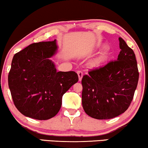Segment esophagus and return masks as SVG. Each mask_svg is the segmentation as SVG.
Returning a JSON list of instances; mask_svg holds the SVG:
<instances>
[{
	"label": "esophagus",
	"instance_id": "obj_1",
	"mask_svg": "<svg viewBox=\"0 0 148 148\" xmlns=\"http://www.w3.org/2000/svg\"><path fill=\"white\" fill-rule=\"evenodd\" d=\"M77 73L78 77H79V81H81V79L83 77V73L81 72V71H77Z\"/></svg>",
	"mask_w": 148,
	"mask_h": 148
}]
</instances>
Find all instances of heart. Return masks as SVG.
I'll return each mask as SVG.
<instances>
[{
	"instance_id": "b5f03b06",
	"label": "heart",
	"mask_w": 148,
	"mask_h": 148,
	"mask_svg": "<svg viewBox=\"0 0 148 148\" xmlns=\"http://www.w3.org/2000/svg\"><path fill=\"white\" fill-rule=\"evenodd\" d=\"M108 57V53H107L106 51L102 53L98 58L95 59L93 62H92V66H93V67H98V66L103 65V64L107 61Z\"/></svg>"
}]
</instances>
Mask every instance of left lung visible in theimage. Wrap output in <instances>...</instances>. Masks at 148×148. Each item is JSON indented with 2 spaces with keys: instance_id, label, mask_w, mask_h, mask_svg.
Wrapping results in <instances>:
<instances>
[{
  "instance_id": "left-lung-1",
  "label": "left lung",
  "mask_w": 148,
  "mask_h": 148,
  "mask_svg": "<svg viewBox=\"0 0 148 148\" xmlns=\"http://www.w3.org/2000/svg\"><path fill=\"white\" fill-rule=\"evenodd\" d=\"M120 52L116 61L83 75L82 105L89 116L108 119L125 112L138 85L139 72L136 55L119 37Z\"/></svg>"
}]
</instances>
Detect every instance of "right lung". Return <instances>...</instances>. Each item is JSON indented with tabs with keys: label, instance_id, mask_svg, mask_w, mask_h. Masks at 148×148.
Instances as JSON below:
<instances>
[{
	"label": "right lung",
	"instance_id": "right-lung-1",
	"mask_svg": "<svg viewBox=\"0 0 148 148\" xmlns=\"http://www.w3.org/2000/svg\"><path fill=\"white\" fill-rule=\"evenodd\" d=\"M56 40L31 44L14 55L8 81L14 104L25 116L47 120L55 116L62 97L79 80L75 71H57L49 59Z\"/></svg>",
	"mask_w": 148,
	"mask_h": 148
}]
</instances>
